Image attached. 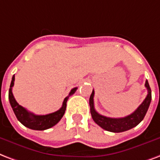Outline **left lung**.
<instances>
[{
    "label": "left lung",
    "mask_w": 160,
    "mask_h": 160,
    "mask_svg": "<svg viewBox=\"0 0 160 160\" xmlns=\"http://www.w3.org/2000/svg\"><path fill=\"white\" fill-rule=\"evenodd\" d=\"M145 87L148 90V95L146 96L144 101L142 102V104L140 105L136 109V111H134L132 114L120 118H107V117L101 115L96 112L94 107L95 91L93 90L91 96H90V107H91V117H92L94 122L103 129L107 130V131L112 132H122L128 131L129 129L138 125L144 118L148 107H149V105H150L151 99H152L151 89L148 85V80H146V82H145Z\"/></svg>",
    "instance_id": "obj_1"
}]
</instances>
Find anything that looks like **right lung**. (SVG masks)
Returning a JSON list of instances; mask_svg holds the SVG:
<instances>
[{"instance_id":"add662e5","label":"right lung","mask_w":160,"mask_h":160,"mask_svg":"<svg viewBox=\"0 0 160 160\" xmlns=\"http://www.w3.org/2000/svg\"><path fill=\"white\" fill-rule=\"evenodd\" d=\"M14 80H15V75L12 76V82H11L9 89V94H8L10 104L12 106V110L15 113L18 120L22 125L28 128L32 129V130H39V131L46 130V129L50 128L58 123L65 112L66 103L69 97L72 96L77 90V87L72 89L69 92V96L64 98L62 107L57 112L50 113V114H47V115H35L33 113L28 112L24 107L20 106L15 100L14 96L12 94V87L14 85Z\"/></svg>"}]
</instances>
